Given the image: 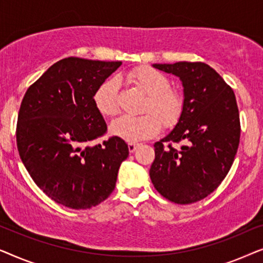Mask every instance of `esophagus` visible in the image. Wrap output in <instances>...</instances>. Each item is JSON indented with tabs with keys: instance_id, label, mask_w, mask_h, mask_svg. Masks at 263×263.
<instances>
[{
	"instance_id": "1",
	"label": "esophagus",
	"mask_w": 263,
	"mask_h": 263,
	"mask_svg": "<svg viewBox=\"0 0 263 263\" xmlns=\"http://www.w3.org/2000/svg\"><path fill=\"white\" fill-rule=\"evenodd\" d=\"M136 148H138V143H134V142L128 143V149L130 153H134Z\"/></svg>"
}]
</instances>
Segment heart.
Instances as JSON below:
<instances>
[{"mask_svg":"<svg viewBox=\"0 0 263 263\" xmlns=\"http://www.w3.org/2000/svg\"><path fill=\"white\" fill-rule=\"evenodd\" d=\"M125 79L146 95L141 116H123L111 125V134L124 141L135 142L153 138L159 133L161 124L171 129L181 121L184 112V96L172 88L170 80L161 71L152 67H138L129 70ZM96 109L105 117H114L120 112L118 82L109 79L97 88L93 96Z\"/></svg>","mask_w":263,"mask_h":263,"instance_id":"b5f03b06","label":"heart"}]
</instances>
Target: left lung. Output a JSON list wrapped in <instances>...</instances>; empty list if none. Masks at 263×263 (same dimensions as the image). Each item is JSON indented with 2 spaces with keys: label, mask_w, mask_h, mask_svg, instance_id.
Wrapping results in <instances>:
<instances>
[{
  "label": "left lung",
  "mask_w": 263,
  "mask_h": 263,
  "mask_svg": "<svg viewBox=\"0 0 263 263\" xmlns=\"http://www.w3.org/2000/svg\"><path fill=\"white\" fill-rule=\"evenodd\" d=\"M179 77L184 112L174 130L154 143L151 181L175 203L204 199L220 185L235 160L240 139L238 106L233 89L203 62L154 64ZM183 142L179 149L174 143Z\"/></svg>",
  "instance_id": "8db88e82"
}]
</instances>
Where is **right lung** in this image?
Returning a JSON list of instances; mask_svg holds the SVG:
<instances>
[{
	"label": "right lung",
	"mask_w": 263,
	"mask_h": 263,
	"mask_svg": "<svg viewBox=\"0 0 263 263\" xmlns=\"http://www.w3.org/2000/svg\"><path fill=\"white\" fill-rule=\"evenodd\" d=\"M122 62L67 57L52 64L25 93L16 123L19 156L50 199L87 210L110 196L129 149L112 136L96 109L97 88Z\"/></svg>",
	"instance_id": "1"
}]
</instances>
